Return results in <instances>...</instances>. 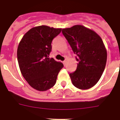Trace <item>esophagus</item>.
<instances>
[{"mask_svg":"<svg viewBox=\"0 0 120 120\" xmlns=\"http://www.w3.org/2000/svg\"><path fill=\"white\" fill-rule=\"evenodd\" d=\"M63 64H64V66H66V60H64V61H63Z\"/></svg>","mask_w":120,"mask_h":120,"instance_id":"esophagus-1","label":"esophagus"}]
</instances>
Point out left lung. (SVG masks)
Instances as JSON below:
<instances>
[{
    "label": "left lung",
    "mask_w": 120,
    "mask_h": 120,
    "mask_svg": "<svg viewBox=\"0 0 120 120\" xmlns=\"http://www.w3.org/2000/svg\"><path fill=\"white\" fill-rule=\"evenodd\" d=\"M62 33L77 57V68L70 74L72 84L88 89L100 79L107 61V50L101 37L92 30L81 25L63 28Z\"/></svg>",
    "instance_id": "1"
}]
</instances>
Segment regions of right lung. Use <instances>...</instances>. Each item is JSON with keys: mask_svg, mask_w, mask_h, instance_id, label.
Listing matches in <instances>:
<instances>
[{"mask_svg": "<svg viewBox=\"0 0 120 120\" xmlns=\"http://www.w3.org/2000/svg\"><path fill=\"white\" fill-rule=\"evenodd\" d=\"M61 28L41 25L30 29L19 44L17 59L23 77L32 88L46 91L56 82L63 64L49 57L54 38Z\"/></svg>", "mask_w": 120, "mask_h": 120, "instance_id": "add662e5", "label": "right lung"}]
</instances>
